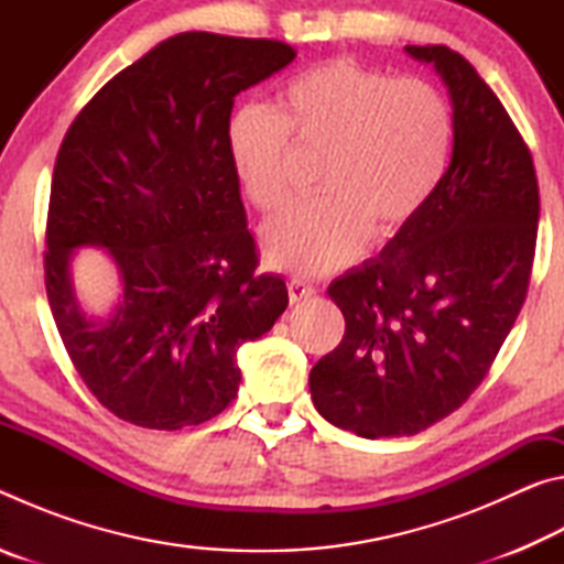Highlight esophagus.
<instances>
[{"label": "esophagus", "instance_id": "34e87169", "mask_svg": "<svg viewBox=\"0 0 564 564\" xmlns=\"http://www.w3.org/2000/svg\"><path fill=\"white\" fill-rule=\"evenodd\" d=\"M313 293H316V289H313V285L303 283L299 279H291L289 281V299H291V303H299L303 299H311Z\"/></svg>", "mask_w": 564, "mask_h": 564}]
</instances>
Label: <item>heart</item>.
I'll use <instances>...</instances> for the list:
<instances>
[{
    "mask_svg": "<svg viewBox=\"0 0 564 564\" xmlns=\"http://www.w3.org/2000/svg\"><path fill=\"white\" fill-rule=\"evenodd\" d=\"M275 99V109L241 104L224 129L238 184L261 212L289 198L291 141L326 149L323 194L263 226L275 269L336 271L356 259L370 231L395 236L431 202L453 141L451 101L435 84L338 56L291 76Z\"/></svg>",
    "mask_w": 564,
    "mask_h": 564,
    "instance_id": "obj_1",
    "label": "heart"
}]
</instances>
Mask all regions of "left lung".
Returning <instances> with one entry per match:
<instances>
[{"label":"left lung","mask_w":564,"mask_h":564,"mask_svg":"<svg viewBox=\"0 0 564 564\" xmlns=\"http://www.w3.org/2000/svg\"><path fill=\"white\" fill-rule=\"evenodd\" d=\"M405 50L451 89V164L378 259L330 283L346 333L311 370L318 413L370 441L415 435L470 398L528 299L538 243V174L510 113L463 54Z\"/></svg>","instance_id":"8db88e82"}]
</instances>
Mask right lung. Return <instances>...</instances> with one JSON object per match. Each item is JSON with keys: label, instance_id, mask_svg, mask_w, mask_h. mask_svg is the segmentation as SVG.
<instances>
[{"label": "right lung", "instance_id": "obj_1", "mask_svg": "<svg viewBox=\"0 0 564 564\" xmlns=\"http://www.w3.org/2000/svg\"><path fill=\"white\" fill-rule=\"evenodd\" d=\"M295 59L291 44L212 32L161 42L94 94L52 176L44 285L76 373L131 425L178 431L216 417L241 383L236 352L289 305L256 273L224 129L236 94ZM110 248L124 293L91 322L68 283L74 247Z\"/></svg>", "mask_w": 564, "mask_h": 564}]
</instances>
